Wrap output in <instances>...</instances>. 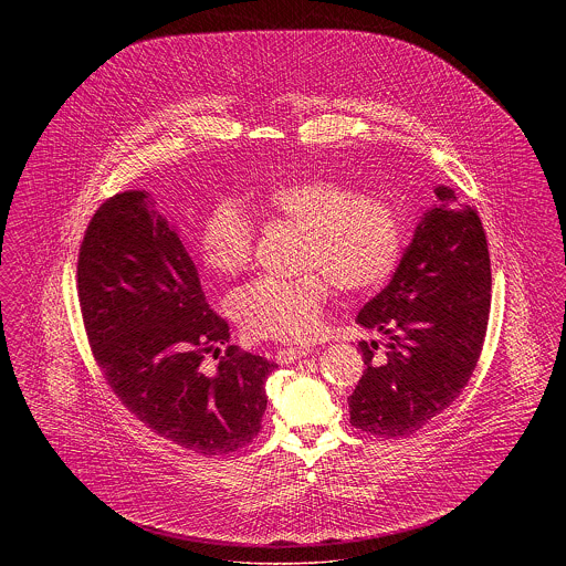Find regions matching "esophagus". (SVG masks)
<instances>
[{
	"label": "esophagus",
	"mask_w": 566,
	"mask_h": 566,
	"mask_svg": "<svg viewBox=\"0 0 566 566\" xmlns=\"http://www.w3.org/2000/svg\"><path fill=\"white\" fill-rule=\"evenodd\" d=\"M307 353H310V348H307V346H290V348H279V350L274 353V361H276V364H292V361H296V359L305 357Z\"/></svg>",
	"instance_id": "esophagus-1"
}]
</instances>
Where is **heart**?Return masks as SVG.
Instances as JSON below:
<instances>
[{"label":"heart","mask_w":566,"mask_h":566,"mask_svg":"<svg viewBox=\"0 0 566 566\" xmlns=\"http://www.w3.org/2000/svg\"><path fill=\"white\" fill-rule=\"evenodd\" d=\"M254 209L270 222L305 235L298 279L261 276L233 296V314L250 339L301 342L323 324L333 285L350 296L379 292L397 274L405 224L386 198L323 176L270 187ZM256 231L235 202L216 205L200 231V256L220 276L243 272L254 256Z\"/></svg>","instance_id":"obj_1"}]
</instances>
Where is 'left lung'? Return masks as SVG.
Listing matches in <instances>:
<instances>
[{
	"label": "left lung",
	"instance_id": "1",
	"mask_svg": "<svg viewBox=\"0 0 566 566\" xmlns=\"http://www.w3.org/2000/svg\"><path fill=\"white\" fill-rule=\"evenodd\" d=\"M390 285L357 316L388 335L359 342L366 370L348 397L350 424L379 438H407L453 403L469 384L490 316V254L480 216L436 189Z\"/></svg>",
	"mask_w": 566,
	"mask_h": 566
}]
</instances>
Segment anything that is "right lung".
<instances>
[{
	"label": "right lung",
	"mask_w": 566,
	"mask_h": 566,
	"mask_svg": "<svg viewBox=\"0 0 566 566\" xmlns=\"http://www.w3.org/2000/svg\"><path fill=\"white\" fill-rule=\"evenodd\" d=\"M76 290L93 359L137 420L202 455L252 444L276 364L229 344V324L209 307L189 252L146 191L97 207ZM222 345L219 368L205 374L203 357Z\"/></svg>",
	"instance_id": "1"
}]
</instances>
